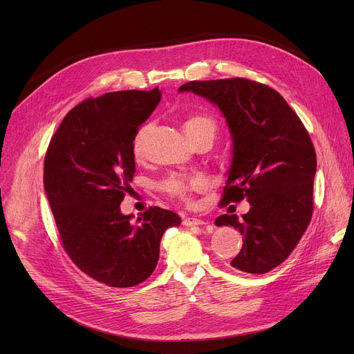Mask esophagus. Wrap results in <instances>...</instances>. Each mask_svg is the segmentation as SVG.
<instances>
[{
    "instance_id": "obj_1",
    "label": "esophagus",
    "mask_w": 354,
    "mask_h": 354,
    "mask_svg": "<svg viewBox=\"0 0 354 354\" xmlns=\"http://www.w3.org/2000/svg\"><path fill=\"white\" fill-rule=\"evenodd\" d=\"M182 224L185 227H199V225H205L207 222L203 219H199V218H194V216H188V218H183Z\"/></svg>"
}]
</instances>
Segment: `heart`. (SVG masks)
Segmentation results:
<instances>
[{
    "mask_svg": "<svg viewBox=\"0 0 354 354\" xmlns=\"http://www.w3.org/2000/svg\"><path fill=\"white\" fill-rule=\"evenodd\" d=\"M183 132L188 136L189 140H194L202 135H212L215 136L216 124L215 120L207 115H191L183 120ZM145 136H146V127H140L138 133L133 138L132 149L133 155L136 158H140L143 153V145H145ZM198 188V182L195 179H185L179 176H171L162 182V189L169 194L171 196L179 198L187 201L194 189Z\"/></svg>",
    "mask_w": 354,
    "mask_h": 354,
    "instance_id": "heart-1",
    "label": "heart"
}]
</instances>
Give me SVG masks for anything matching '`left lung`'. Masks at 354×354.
Listing matches in <instances>:
<instances>
[{
  "label": "left lung",
  "mask_w": 354,
  "mask_h": 354,
  "mask_svg": "<svg viewBox=\"0 0 354 354\" xmlns=\"http://www.w3.org/2000/svg\"><path fill=\"white\" fill-rule=\"evenodd\" d=\"M192 91L219 107L232 140V160L222 205L250 202L238 219L224 214L216 227H234L243 248L231 266L264 274L280 266L299 244L313 214L315 151L303 122L274 88L248 79L189 82Z\"/></svg>",
  "instance_id": "left-lung-1"
}]
</instances>
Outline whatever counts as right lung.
<instances>
[{"instance_id": "add662e5", "label": "right lung", "mask_w": 354, "mask_h": 354, "mask_svg": "<svg viewBox=\"0 0 354 354\" xmlns=\"http://www.w3.org/2000/svg\"><path fill=\"white\" fill-rule=\"evenodd\" d=\"M156 87L122 90L73 107L48 145L44 189L62 243L84 274L133 287L156 268L163 232L178 214L151 207L132 224L120 203L135 175L133 138L160 102Z\"/></svg>"}]
</instances>
